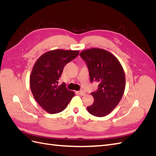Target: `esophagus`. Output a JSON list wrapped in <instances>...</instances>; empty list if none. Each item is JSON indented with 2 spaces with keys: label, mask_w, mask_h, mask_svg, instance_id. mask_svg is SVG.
<instances>
[{
  "label": "esophagus",
  "mask_w": 156,
  "mask_h": 156,
  "mask_svg": "<svg viewBox=\"0 0 156 156\" xmlns=\"http://www.w3.org/2000/svg\"><path fill=\"white\" fill-rule=\"evenodd\" d=\"M77 93L79 94V95H81V96H84V95H85V92L83 91V90H80V91H78V92H77Z\"/></svg>",
  "instance_id": "esophagus-1"
}]
</instances>
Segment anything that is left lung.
<instances>
[{"label": "left lung", "instance_id": "1", "mask_svg": "<svg viewBox=\"0 0 156 156\" xmlns=\"http://www.w3.org/2000/svg\"><path fill=\"white\" fill-rule=\"evenodd\" d=\"M80 56L87 63L91 83H99L97 90L91 93L94 99L93 104L87 107V110L95 116H105L118 105L124 94V69L116 56L105 49H86Z\"/></svg>", "mask_w": 156, "mask_h": 156}]
</instances>
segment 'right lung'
<instances>
[{
    "instance_id": "add662e5",
    "label": "right lung",
    "mask_w": 156,
    "mask_h": 156,
    "mask_svg": "<svg viewBox=\"0 0 156 156\" xmlns=\"http://www.w3.org/2000/svg\"><path fill=\"white\" fill-rule=\"evenodd\" d=\"M79 51L55 49L46 52L36 60L30 75L32 95L42 108L49 114L64 111L75 96L62 83L58 86L64 68L76 58Z\"/></svg>"
}]
</instances>
